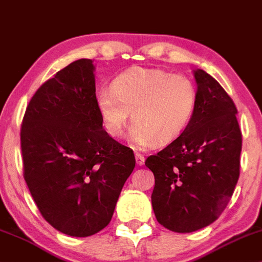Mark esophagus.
Returning a JSON list of instances; mask_svg holds the SVG:
<instances>
[{
    "mask_svg": "<svg viewBox=\"0 0 262 262\" xmlns=\"http://www.w3.org/2000/svg\"><path fill=\"white\" fill-rule=\"evenodd\" d=\"M135 160H137V163L139 165H142V164L145 163L144 156H142L141 154H139V152H137V154H135Z\"/></svg>",
    "mask_w": 262,
    "mask_h": 262,
    "instance_id": "obj_1",
    "label": "esophagus"
}]
</instances>
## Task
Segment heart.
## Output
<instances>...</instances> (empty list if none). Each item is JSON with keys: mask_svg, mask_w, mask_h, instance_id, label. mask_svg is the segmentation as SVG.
<instances>
[{"mask_svg": "<svg viewBox=\"0 0 262 262\" xmlns=\"http://www.w3.org/2000/svg\"><path fill=\"white\" fill-rule=\"evenodd\" d=\"M198 94L186 76L161 69L133 68L98 93L97 106L108 135L120 138L132 114L130 138L139 146L169 144L184 133Z\"/></svg>", "mask_w": 262, "mask_h": 262, "instance_id": "heart-1", "label": "heart"}]
</instances>
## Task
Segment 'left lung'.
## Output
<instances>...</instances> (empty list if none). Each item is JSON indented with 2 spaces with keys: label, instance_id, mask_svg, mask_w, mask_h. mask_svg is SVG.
<instances>
[{
  "label": "left lung",
  "instance_id": "left-lung-1",
  "mask_svg": "<svg viewBox=\"0 0 262 262\" xmlns=\"http://www.w3.org/2000/svg\"><path fill=\"white\" fill-rule=\"evenodd\" d=\"M197 106L180 137L145 165L155 175L151 202L156 219L179 233L214 223L239 178L242 132L237 107L216 79L197 69Z\"/></svg>",
  "mask_w": 262,
  "mask_h": 262
}]
</instances>
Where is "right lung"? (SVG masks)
Here are the masks:
<instances>
[{"mask_svg": "<svg viewBox=\"0 0 262 262\" xmlns=\"http://www.w3.org/2000/svg\"><path fill=\"white\" fill-rule=\"evenodd\" d=\"M20 144L24 179L48 224L72 237L107 226L135 157L102 128L91 59L71 62L36 91Z\"/></svg>", "mask_w": 262, "mask_h": 262, "instance_id": "right-lung-1", "label": "right lung"}]
</instances>
